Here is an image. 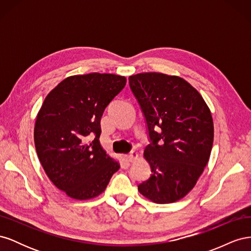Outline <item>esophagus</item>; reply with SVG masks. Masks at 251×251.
I'll return each instance as SVG.
<instances>
[{
  "label": "esophagus",
  "mask_w": 251,
  "mask_h": 251,
  "mask_svg": "<svg viewBox=\"0 0 251 251\" xmlns=\"http://www.w3.org/2000/svg\"><path fill=\"white\" fill-rule=\"evenodd\" d=\"M137 153H136L135 151H130V153H128L126 157V160L128 161V162H132V161H134L136 158H137Z\"/></svg>",
  "instance_id": "esophagus-1"
}]
</instances>
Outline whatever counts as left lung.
<instances>
[{"instance_id": "8db88e82", "label": "left lung", "mask_w": 251, "mask_h": 251, "mask_svg": "<svg viewBox=\"0 0 251 251\" xmlns=\"http://www.w3.org/2000/svg\"><path fill=\"white\" fill-rule=\"evenodd\" d=\"M146 119L151 176L138 191L155 203L178 201L197 183L214 142V123L200 93L178 76L149 72L128 77Z\"/></svg>"}]
</instances>
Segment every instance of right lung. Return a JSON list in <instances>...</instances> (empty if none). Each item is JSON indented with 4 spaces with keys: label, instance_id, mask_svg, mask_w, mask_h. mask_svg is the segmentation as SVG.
Returning a JSON list of instances; mask_svg holds the SVG:
<instances>
[{
    "label": "right lung",
    "instance_id": "add662e5",
    "mask_svg": "<svg viewBox=\"0 0 251 251\" xmlns=\"http://www.w3.org/2000/svg\"><path fill=\"white\" fill-rule=\"evenodd\" d=\"M126 83L115 74L70 76L47 95L37 114V156L52 183L73 199L100 195L119 169L100 143V119Z\"/></svg>",
    "mask_w": 251,
    "mask_h": 251
}]
</instances>
